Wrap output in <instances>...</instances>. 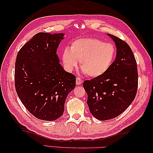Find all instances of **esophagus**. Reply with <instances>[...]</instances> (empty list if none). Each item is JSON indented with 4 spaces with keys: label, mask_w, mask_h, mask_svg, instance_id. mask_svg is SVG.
<instances>
[{
    "label": "esophagus",
    "mask_w": 153,
    "mask_h": 153,
    "mask_svg": "<svg viewBox=\"0 0 153 153\" xmlns=\"http://www.w3.org/2000/svg\"><path fill=\"white\" fill-rule=\"evenodd\" d=\"M82 83H83L82 79H81V78H79V77H77V78H76V84H77V85H81V84H82Z\"/></svg>",
    "instance_id": "obj_1"
}]
</instances>
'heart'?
<instances>
[{
	"mask_svg": "<svg viewBox=\"0 0 153 153\" xmlns=\"http://www.w3.org/2000/svg\"><path fill=\"white\" fill-rule=\"evenodd\" d=\"M115 54V47L111 43L96 38L79 39L64 51L62 61L65 67L71 70L79 60L81 68L87 76L97 77L108 71Z\"/></svg>",
	"mask_w": 153,
	"mask_h": 153,
	"instance_id": "1",
	"label": "heart"
}]
</instances>
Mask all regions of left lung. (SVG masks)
Masks as SVG:
<instances>
[{
    "label": "left lung",
    "instance_id": "8db88e82",
    "mask_svg": "<svg viewBox=\"0 0 153 153\" xmlns=\"http://www.w3.org/2000/svg\"><path fill=\"white\" fill-rule=\"evenodd\" d=\"M115 42V60L99 77L83 82L90 112L99 120H108L124 112L134 101L138 87L137 62L124 41L108 34Z\"/></svg>",
    "mask_w": 153,
    "mask_h": 153
}]
</instances>
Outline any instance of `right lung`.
I'll return each mask as SVG.
<instances>
[{"label": "right lung", "instance_id": "obj_1", "mask_svg": "<svg viewBox=\"0 0 153 153\" xmlns=\"http://www.w3.org/2000/svg\"><path fill=\"white\" fill-rule=\"evenodd\" d=\"M64 36L38 33L16 56V93L32 115L45 121H54L63 114L67 96L76 87V76L63 69L56 54Z\"/></svg>", "mask_w": 153, "mask_h": 153}]
</instances>
